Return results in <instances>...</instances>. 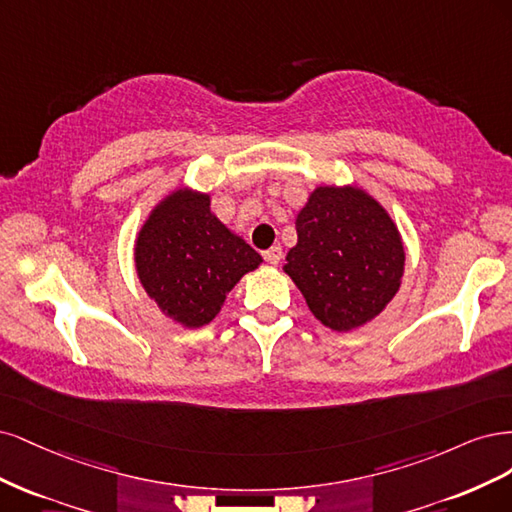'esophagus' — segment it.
<instances>
[{"mask_svg":"<svg viewBox=\"0 0 512 512\" xmlns=\"http://www.w3.org/2000/svg\"><path fill=\"white\" fill-rule=\"evenodd\" d=\"M263 259H266L270 266H278L280 259H283V249H280V246H272V249L263 253Z\"/></svg>","mask_w":512,"mask_h":512,"instance_id":"esophagus-1","label":"esophagus"}]
</instances>
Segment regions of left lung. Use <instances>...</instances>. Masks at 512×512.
Returning <instances> with one entry per match:
<instances>
[{
    "label": "left lung",
    "instance_id": "8db88e82",
    "mask_svg": "<svg viewBox=\"0 0 512 512\" xmlns=\"http://www.w3.org/2000/svg\"><path fill=\"white\" fill-rule=\"evenodd\" d=\"M285 272L323 325L346 332L381 312L400 289L404 246L385 208L355 187H319L295 219Z\"/></svg>",
    "mask_w": 512,
    "mask_h": 512
}]
</instances>
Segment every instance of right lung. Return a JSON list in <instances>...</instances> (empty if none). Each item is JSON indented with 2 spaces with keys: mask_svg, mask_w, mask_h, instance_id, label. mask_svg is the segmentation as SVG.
I'll use <instances>...</instances> for the list:
<instances>
[{
  "mask_svg": "<svg viewBox=\"0 0 512 512\" xmlns=\"http://www.w3.org/2000/svg\"><path fill=\"white\" fill-rule=\"evenodd\" d=\"M259 263V253L210 212V197L185 189L153 210L136 240L142 287L185 327L217 317L227 293Z\"/></svg>",
  "mask_w": 512,
  "mask_h": 512,
  "instance_id": "1",
  "label": "right lung"
}]
</instances>
